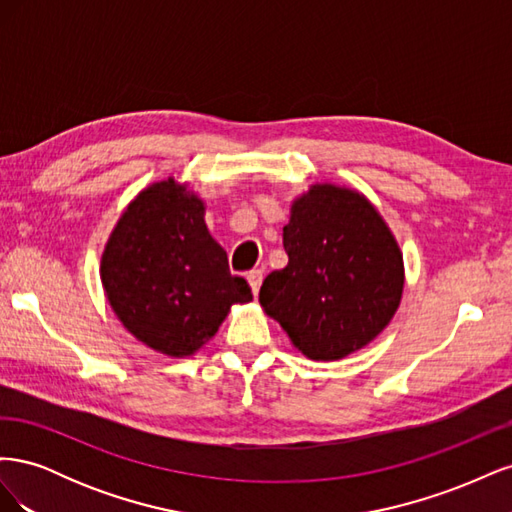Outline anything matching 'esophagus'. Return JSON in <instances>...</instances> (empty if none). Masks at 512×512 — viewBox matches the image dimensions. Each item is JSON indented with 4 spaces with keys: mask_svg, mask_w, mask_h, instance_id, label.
Listing matches in <instances>:
<instances>
[{
    "mask_svg": "<svg viewBox=\"0 0 512 512\" xmlns=\"http://www.w3.org/2000/svg\"><path fill=\"white\" fill-rule=\"evenodd\" d=\"M247 282H250L252 292H254V294H258L260 284H262V271H260V269H254V271L247 273Z\"/></svg>",
    "mask_w": 512,
    "mask_h": 512,
    "instance_id": "obj_1",
    "label": "esophagus"
}]
</instances>
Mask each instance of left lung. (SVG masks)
Here are the masks:
<instances>
[{
  "label": "left lung",
  "mask_w": 512,
  "mask_h": 512,
  "mask_svg": "<svg viewBox=\"0 0 512 512\" xmlns=\"http://www.w3.org/2000/svg\"><path fill=\"white\" fill-rule=\"evenodd\" d=\"M288 265L260 286L265 314L312 361H337L376 339L404 292V256L356 190L316 183L284 226Z\"/></svg>",
  "instance_id": "left-lung-1"
}]
</instances>
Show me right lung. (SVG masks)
I'll return each mask as SVG.
<instances>
[{"label":"right lung","instance_id":"add662e5","mask_svg":"<svg viewBox=\"0 0 512 512\" xmlns=\"http://www.w3.org/2000/svg\"><path fill=\"white\" fill-rule=\"evenodd\" d=\"M113 312L138 342L190 356L252 288L209 235L205 203L173 177L138 194L108 237L100 265Z\"/></svg>","mask_w":512,"mask_h":512}]
</instances>
